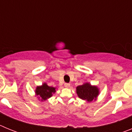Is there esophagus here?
Returning a JSON list of instances; mask_svg holds the SVG:
<instances>
[{
	"instance_id": "obj_1",
	"label": "esophagus",
	"mask_w": 132,
	"mask_h": 132,
	"mask_svg": "<svg viewBox=\"0 0 132 132\" xmlns=\"http://www.w3.org/2000/svg\"><path fill=\"white\" fill-rule=\"evenodd\" d=\"M64 86H65V87H66V88H69V87L71 86V85H70L69 83H65L64 84Z\"/></svg>"
}]
</instances>
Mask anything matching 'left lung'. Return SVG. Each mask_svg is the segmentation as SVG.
<instances>
[{
	"instance_id": "obj_1",
	"label": "left lung",
	"mask_w": 132,
	"mask_h": 132,
	"mask_svg": "<svg viewBox=\"0 0 132 132\" xmlns=\"http://www.w3.org/2000/svg\"><path fill=\"white\" fill-rule=\"evenodd\" d=\"M77 93L80 98L91 102L95 100L98 95V88L89 83H85L77 87Z\"/></svg>"
}]
</instances>
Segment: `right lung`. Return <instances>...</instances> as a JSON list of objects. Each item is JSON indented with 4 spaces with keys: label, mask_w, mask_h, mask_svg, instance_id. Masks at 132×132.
<instances>
[{
    "label": "right lung",
    "mask_w": 132,
    "mask_h": 132,
    "mask_svg": "<svg viewBox=\"0 0 132 132\" xmlns=\"http://www.w3.org/2000/svg\"><path fill=\"white\" fill-rule=\"evenodd\" d=\"M55 91V88L49 87L47 84L44 83L40 87H37L36 89V94L41 99V101H44L51 97Z\"/></svg>",
    "instance_id": "right-lung-1"
}]
</instances>
